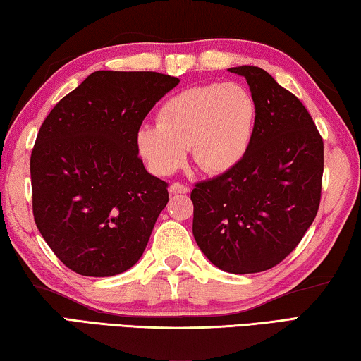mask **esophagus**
Segmentation results:
<instances>
[{
    "label": "esophagus",
    "instance_id": "obj_1",
    "mask_svg": "<svg viewBox=\"0 0 361 361\" xmlns=\"http://www.w3.org/2000/svg\"><path fill=\"white\" fill-rule=\"evenodd\" d=\"M188 192H190V187L180 184V182H174V184H171V187H169V193H171V195L188 193Z\"/></svg>",
    "mask_w": 361,
    "mask_h": 361
}]
</instances>
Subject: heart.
I'll use <instances>...</instances> for the list:
<instances>
[{
    "mask_svg": "<svg viewBox=\"0 0 361 361\" xmlns=\"http://www.w3.org/2000/svg\"><path fill=\"white\" fill-rule=\"evenodd\" d=\"M256 116V100L238 82L193 86L168 99L158 110L157 125L139 128L135 144L158 176L180 168L188 147L198 168L221 174L245 158Z\"/></svg>",
    "mask_w": 361,
    "mask_h": 361,
    "instance_id": "heart-1",
    "label": "heart"
}]
</instances>
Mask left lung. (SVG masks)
Returning a JSON list of instances; mask_svg holds the SVG:
<instances>
[{"mask_svg":"<svg viewBox=\"0 0 361 361\" xmlns=\"http://www.w3.org/2000/svg\"><path fill=\"white\" fill-rule=\"evenodd\" d=\"M246 78L256 100L250 149L235 168L195 184L193 236L228 274H257L280 264L314 222L322 197L323 139L302 102L259 67Z\"/></svg>","mask_w":361,"mask_h":361,"instance_id":"obj_1","label":"left lung"}]
</instances>
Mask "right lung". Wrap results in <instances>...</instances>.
I'll return each mask as SVG.
<instances>
[{
  "label": "right lung",
  "instance_id": "1",
  "mask_svg": "<svg viewBox=\"0 0 361 361\" xmlns=\"http://www.w3.org/2000/svg\"><path fill=\"white\" fill-rule=\"evenodd\" d=\"M179 78L99 70L46 116L30 158L35 224L52 252L85 276L139 261L168 184L147 173L135 134Z\"/></svg>",
  "mask_w": 361,
  "mask_h": 361
}]
</instances>
